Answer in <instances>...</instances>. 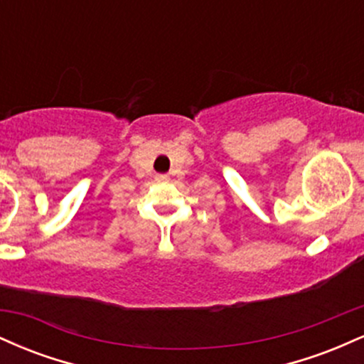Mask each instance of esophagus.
Masks as SVG:
<instances>
[{
  "label": "esophagus",
  "instance_id": "34e87169",
  "mask_svg": "<svg viewBox=\"0 0 364 364\" xmlns=\"http://www.w3.org/2000/svg\"><path fill=\"white\" fill-rule=\"evenodd\" d=\"M156 181H159V183H162V181H169V176H168V174H157V176H156Z\"/></svg>",
  "mask_w": 364,
  "mask_h": 364
}]
</instances>
